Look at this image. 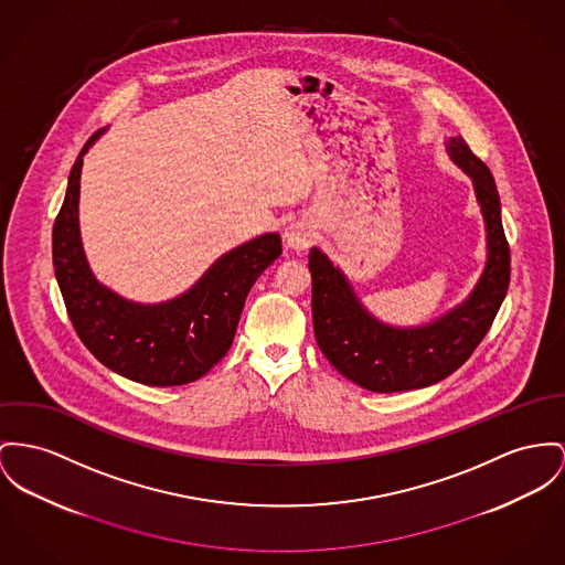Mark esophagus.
<instances>
[{
    "label": "esophagus",
    "instance_id": "1",
    "mask_svg": "<svg viewBox=\"0 0 565 565\" xmlns=\"http://www.w3.org/2000/svg\"><path fill=\"white\" fill-rule=\"evenodd\" d=\"M285 242L291 250H306L315 242V228L308 221H296L285 228Z\"/></svg>",
    "mask_w": 565,
    "mask_h": 565
}]
</instances>
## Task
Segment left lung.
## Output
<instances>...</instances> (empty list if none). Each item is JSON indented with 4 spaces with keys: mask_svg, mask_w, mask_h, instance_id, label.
Returning <instances> with one entry per match:
<instances>
[{
    "mask_svg": "<svg viewBox=\"0 0 565 565\" xmlns=\"http://www.w3.org/2000/svg\"><path fill=\"white\" fill-rule=\"evenodd\" d=\"M446 150L471 178L487 226V265L458 306L424 326H390L362 303L344 271L323 250L310 248L308 255L317 344L340 375L371 392L428 387L458 371L487 337L508 294L510 248L489 167L462 137H450Z\"/></svg>",
    "mask_w": 565,
    "mask_h": 565,
    "instance_id": "obj_1",
    "label": "left lung"
}]
</instances>
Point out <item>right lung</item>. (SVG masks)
<instances>
[{
  "instance_id": "obj_1",
  "label": "right lung",
  "mask_w": 565,
  "mask_h": 565,
  "mask_svg": "<svg viewBox=\"0 0 565 565\" xmlns=\"http://www.w3.org/2000/svg\"><path fill=\"white\" fill-rule=\"evenodd\" d=\"M103 132L105 128L83 146L68 175L53 225L55 278L78 339L98 362L143 385H184L225 358L248 291L265 267L282 255L280 235L264 233L231 248L173 300L141 303L121 298L94 276L78 228L83 156Z\"/></svg>"
}]
</instances>
